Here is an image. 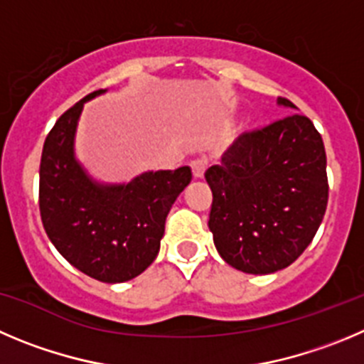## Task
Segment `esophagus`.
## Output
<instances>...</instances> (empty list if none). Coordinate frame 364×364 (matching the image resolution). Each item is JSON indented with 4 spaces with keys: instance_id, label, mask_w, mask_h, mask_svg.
I'll return each instance as SVG.
<instances>
[{
    "instance_id": "esophagus-1",
    "label": "esophagus",
    "mask_w": 364,
    "mask_h": 364,
    "mask_svg": "<svg viewBox=\"0 0 364 364\" xmlns=\"http://www.w3.org/2000/svg\"><path fill=\"white\" fill-rule=\"evenodd\" d=\"M190 166H192L193 178L201 179L203 176H205V171H206V159H203V158L193 159V161L190 163Z\"/></svg>"
}]
</instances>
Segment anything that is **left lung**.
Segmentation results:
<instances>
[{
	"instance_id": "8db88e82",
	"label": "left lung",
	"mask_w": 364,
	"mask_h": 364,
	"mask_svg": "<svg viewBox=\"0 0 364 364\" xmlns=\"http://www.w3.org/2000/svg\"><path fill=\"white\" fill-rule=\"evenodd\" d=\"M277 104L296 109L287 98ZM205 178L213 193V244L224 262L242 273L269 274L291 266L327 210L323 140L301 114L239 136Z\"/></svg>"
}]
</instances>
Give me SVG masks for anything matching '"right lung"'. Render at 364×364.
<instances>
[{"label": "right lung", "instance_id": "add662e5", "mask_svg": "<svg viewBox=\"0 0 364 364\" xmlns=\"http://www.w3.org/2000/svg\"><path fill=\"white\" fill-rule=\"evenodd\" d=\"M105 91L77 102L46 136L39 208L44 232L71 266L95 280L122 284L158 257L165 219L192 171H147L124 183L93 178L77 158L75 138L84 104Z\"/></svg>", "mask_w": 364, "mask_h": 364}]
</instances>
